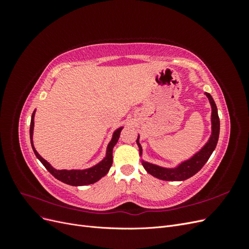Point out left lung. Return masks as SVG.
<instances>
[{"instance_id": "obj_1", "label": "left lung", "mask_w": 249, "mask_h": 249, "mask_svg": "<svg viewBox=\"0 0 249 249\" xmlns=\"http://www.w3.org/2000/svg\"><path fill=\"white\" fill-rule=\"evenodd\" d=\"M209 99V102L211 104V108H212V115H211V123H212V134L203 147L197 152L195 155H193L190 159H188L180 164H178L175 168H165L158 166V165L148 163L145 161H141L144 169L152 175L153 177L160 178L163 180H185L193 177L195 173H197L203 165L207 163L209 158L214 152V149L217 145L218 138H219V130H220V122L219 116H218V111L216 104L213 100V97L211 96L210 93H205ZM137 145L139 147V155L142 156V147L139 143V135L136 140Z\"/></svg>"}]
</instances>
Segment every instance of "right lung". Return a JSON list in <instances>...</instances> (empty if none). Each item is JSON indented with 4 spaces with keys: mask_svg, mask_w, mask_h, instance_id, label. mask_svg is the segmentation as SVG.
Returning <instances> with one entry per match:
<instances>
[{
    "mask_svg": "<svg viewBox=\"0 0 249 249\" xmlns=\"http://www.w3.org/2000/svg\"><path fill=\"white\" fill-rule=\"evenodd\" d=\"M34 116H35V110L32 114L31 117V124H30V139H31V144L33 152L35 156L37 157L42 164L43 166L46 167L49 172L52 176H54L57 179L61 180V182L71 185V186H85V185H90V184H94L97 180H100L103 177H105L108 173L112 162H113V147L115 146L117 143L119 136H120V132L123 130V126L118 127L117 130L114 131L112 135V139L109 142V144L107 146V152H106V157L104 159L97 163L94 166L86 168V169H71V170H67V169H62V170H57L52 165L43 159V158L37 153V150L34 147L33 144V130H34Z\"/></svg>",
    "mask_w": 249,
    "mask_h": 249,
    "instance_id": "1",
    "label": "right lung"
}]
</instances>
